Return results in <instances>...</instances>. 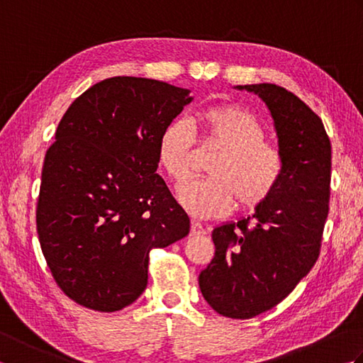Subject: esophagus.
I'll use <instances>...</instances> for the list:
<instances>
[{
	"mask_svg": "<svg viewBox=\"0 0 363 363\" xmlns=\"http://www.w3.org/2000/svg\"><path fill=\"white\" fill-rule=\"evenodd\" d=\"M190 234H191V235H204V234H206V230H204V228H203L201 223H198V221H191Z\"/></svg>",
	"mask_w": 363,
	"mask_h": 363,
	"instance_id": "34e87169",
	"label": "esophagus"
}]
</instances>
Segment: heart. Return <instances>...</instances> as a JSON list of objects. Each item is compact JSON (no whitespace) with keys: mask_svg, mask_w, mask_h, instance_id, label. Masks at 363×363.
<instances>
[{"mask_svg":"<svg viewBox=\"0 0 363 363\" xmlns=\"http://www.w3.org/2000/svg\"><path fill=\"white\" fill-rule=\"evenodd\" d=\"M199 142L220 150L207 164L206 179L179 189V201L198 218L225 217L237 207L243 212L260 209L279 187L285 159L279 146L265 140L267 130L248 109L234 104L212 106L198 115ZM195 134L187 121L174 118L162 129L157 162L176 184L194 173Z\"/></svg>","mask_w":363,"mask_h":363,"instance_id":"heart-1","label":"heart"}]
</instances>
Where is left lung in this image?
I'll return each instance as SVG.
<instances>
[{"mask_svg": "<svg viewBox=\"0 0 363 363\" xmlns=\"http://www.w3.org/2000/svg\"><path fill=\"white\" fill-rule=\"evenodd\" d=\"M268 106L285 159L274 195L252 217L213 229L215 256L199 289L223 317L248 320L273 309L320 256L330 196V140L304 101L274 84L237 86Z\"/></svg>", "mask_w": 363, "mask_h": 363, "instance_id": "obj_1", "label": "left lung"}]
</instances>
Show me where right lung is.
Returning <instances> with one entry per match:
<instances>
[{"mask_svg": "<svg viewBox=\"0 0 363 363\" xmlns=\"http://www.w3.org/2000/svg\"><path fill=\"white\" fill-rule=\"evenodd\" d=\"M191 98L172 84L115 76L68 107L45 154L35 221L54 281L79 306L115 312L148 284L150 251L190 233L156 173L157 140Z\"/></svg>", "mask_w": 363, "mask_h": 363, "instance_id": "obj_1", "label": "right lung"}]
</instances>
